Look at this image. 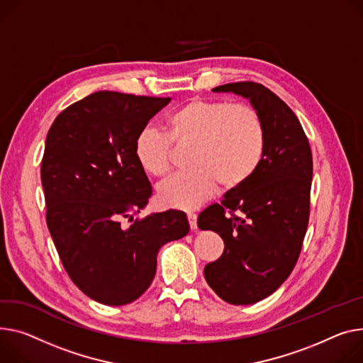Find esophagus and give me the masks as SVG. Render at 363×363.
<instances>
[{"mask_svg": "<svg viewBox=\"0 0 363 363\" xmlns=\"http://www.w3.org/2000/svg\"><path fill=\"white\" fill-rule=\"evenodd\" d=\"M188 222H189V228L191 230H196L197 229V214L194 213H188Z\"/></svg>", "mask_w": 363, "mask_h": 363, "instance_id": "34e87169", "label": "esophagus"}]
</instances>
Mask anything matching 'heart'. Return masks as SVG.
<instances>
[{
  "mask_svg": "<svg viewBox=\"0 0 363 363\" xmlns=\"http://www.w3.org/2000/svg\"><path fill=\"white\" fill-rule=\"evenodd\" d=\"M167 134L144 127L135 137L134 153L144 171L164 177L172 169L174 144L192 147L186 172L159 185L162 204L194 210L219 188L235 189L248 182L259 167L267 128L261 112L251 104L222 99H192L166 119Z\"/></svg>",
  "mask_w": 363,
  "mask_h": 363,
  "instance_id": "b5f03b06",
  "label": "heart"
}]
</instances>
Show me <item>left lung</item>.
Masks as SVG:
<instances>
[{
  "label": "left lung",
  "mask_w": 363,
  "mask_h": 363,
  "mask_svg": "<svg viewBox=\"0 0 363 363\" xmlns=\"http://www.w3.org/2000/svg\"><path fill=\"white\" fill-rule=\"evenodd\" d=\"M250 98L267 128V147L254 177L199 216V228L220 235L225 251L204 277L232 305L270 296L295 269L309 220L312 152L299 119L277 94L255 82L214 87Z\"/></svg>",
  "instance_id": "obj_1"
}]
</instances>
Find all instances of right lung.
Returning <instances> with one entry per match:
<instances>
[{
	"label": "right lung",
	"instance_id": "right-lung-1",
	"mask_svg": "<svg viewBox=\"0 0 363 363\" xmlns=\"http://www.w3.org/2000/svg\"><path fill=\"white\" fill-rule=\"evenodd\" d=\"M169 101L96 91L65 108L48 131L40 164L46 225L67 274L96 302L138 299L155 279L160 247L189 232L179 210L133 220L152 196L134 141Z\"/></svg>",
	"mask_w": 363,
	"mask_h": 363
}]
</instances>
